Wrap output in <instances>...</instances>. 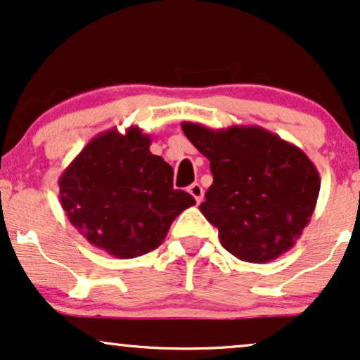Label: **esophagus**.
Segmentation results:
<instances>
[{
	"label": "esophagus",
	"instance_id": "obj_1",
	"mask_svg": "<svg viewBox=\"0 0 360 360\" xmlns=\"http://www.w3.org/2000/svg\"><path fill=\"white\" fill-rule=\"evenodd\" d=\"M188 191H189V194L193 195V198L195 199V202H198V204L202 202V199H204V189H202V186H200L199 183H194V184L189 186Z\"/></svg>",
	"mask_w": 360,
	"mask_h": 360
}]
</instances>
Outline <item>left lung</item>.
Masks as SVG:
<instances>
[{"label": "left lung", "mask_w": 360, "mask_h": 360, "mask_svg": "<svg viewBox=\"0 0 360 360\" xmlns=\"http://www.w3.org/2000/svg\"><path fill=\"white\" fill-rule=\"evenodd\" d=\"M210 161L214 183L199 205L238 260L266 263L295 245L314 212L321 177L298 146L260 127L181 124Z\"/></svg>", "instance_id": "1"}]
</instances>
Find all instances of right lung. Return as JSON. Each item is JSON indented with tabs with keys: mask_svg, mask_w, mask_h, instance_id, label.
Segmentation results:
<instances>
[{
	"mask_svg": "<svg viewBox=\"0 0 360 360\" xmlns=\"http://www.w3.org/2000/svg\"><path fill=\"white\" fill-rule=\"evenodd\" d=\"M138 127L117 128L87 143L59 177V198L70 224L97 248L135 258L162 243L172 220L194 198L172 188V167L150 151Z\"/></svg>",
	"mask_w": 360,
	"mask_h": 360,
	"instance_id": "add662e5",
	"label": "right lung"
}]
</instances>
